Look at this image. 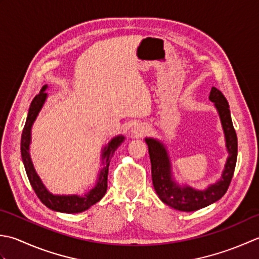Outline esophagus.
I'll list each match as a JSON object with an SVG mask.
<instances>
[{"label": "esophagus", "instance_id": "esophagus-1", "mask_svg": "<svg viewBox=\"0 0 259 259\" xmlns=\"http://www.w3.org/2000/svg\"><path fill=\"white\" fill-rule=\"evenodd\" d=\"M146 132V130L143 127V126H135L133 133L135 136H142Z\"/></svg>", "mask_w": 259, "mask_h": 259}]
</instances>
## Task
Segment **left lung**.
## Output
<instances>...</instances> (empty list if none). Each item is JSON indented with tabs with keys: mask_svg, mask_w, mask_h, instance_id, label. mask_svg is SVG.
I'll list each match as a JSON object with an SVG mask.
<instances>
[{
	"mask_svg": "<svg viewBox=\"0 0 259 259\" xmlns=\"http://www.w3.org/2000/svg\"><path fill=\"white\" fill-rule=\"evenodd\" d=\"M209 99L214 103L223 124L226 145L229 153V157L225 165V171L221 176L220 181L211 184L205 190H194L190 187L180 186L172 180L170 171V161L166 151L162 143L153 139H146L149 146V153L152 165V181L157 196L163 202L170 207L180 211H196L213 203L224 196L229 188L231 179L234 177L237 152H238V142L237 134L231 120L230 109L224 94L215 87L211 88Z\"/></svg>",
	"mask_w": 259,
	"mask_h": 259,
	"instance_id": "8db88e82",
	"label": "left lung"
}]
</instances>
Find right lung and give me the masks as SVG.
<instances>
[{"label": "right lung", "instance_id": "obj_1", "mask_svg": "<svg viewBox=\"0 0 259 259\" xmlns=\"http://www.w3.org/2000/svg\"><path fill=\"white\" fill-rule=\"evenodd\" d=\"M47 86H44L41 92L36 95L33 98L32 103L30 105L28 117L25 120V125L22 131V135H21V155H22L23 164L25 167L26 176L29 178V181L32 186L36 196L41 200V202L47 207L55 210L60 211V212L66 213H77L82 212V211L91 208L93 204L98 202L102 199L107 190V178H108V166L109 162L116 149L120 145V143L124 141L123 136H117L109 142L108 145L105 147L103 152V170L99 173V178L96 187L91 190L87 194L82 197L78 196H54L50 192L47 191L44 184H42L38 174L35 173L32 162L30 159L29 154V145H30V139H31V126L38 116L40 109L44 105L45 100L47 98L46 94Z\"/></svg>", "mask_w": 259, "mask_h": 259}]
</instances>
